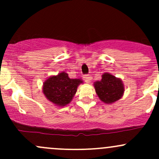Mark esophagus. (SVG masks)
<instances>
[{"mask_svg":"<svg viewBox=\"0 0 159 159\" xmlns=\"http://www.w3.org/2000/svg\"><path fill=\"white\" fill-rule=\"evenodd\" d=\"M91 76H89V75H85L83 76V79H84V81L87 83H90V81H91Z\"/></svg>","mask_w":159,"mask_h":159,"instance_id":"1","label":"esophagus"}]
</instances>
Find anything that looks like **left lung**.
I'll return each mask as SVG.
<instances>
[{"label": "left lung", "instance_id": "obj_1", "mask_svg": "<svg viewBox=\"0 0 159 159\" xmlns=\"http://www.w3.org/2000/svg\"><path fill=\"white\" fill-rule=\"evenodd\" d=\"M94 86L100 100L108 105L119 100L125 91L121 80L109 73L103 74L102 80L94 82Z\"/></svg>", "mask_w": 159, "mask_h": 159}]
</instances>
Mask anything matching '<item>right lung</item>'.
I'll return each mask as SVG.
<instances>
[{
	"mask_svg": "<svg viewBox=\"0 0 159 159\" xmlns=\"http://www.w3.org/2000/svg\"><path fill=\"white\" fill-rule=\"evenodd\" d=\"M81 79H70L65 72L48 78L43 84V93L46 98L57 106L63 107L69 104L75 96Z\"/></svg>",
	"mask_w": 159,
	"mask_h": 159,
	"instance_id": "right-lung-1",
	"label": "right lung"
}]
</instances>
